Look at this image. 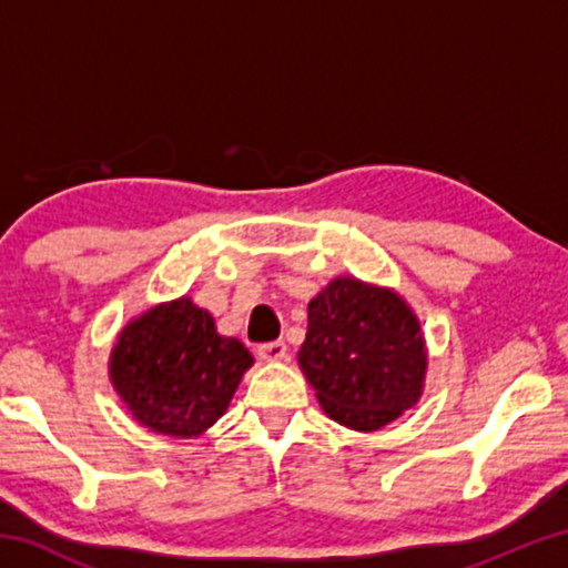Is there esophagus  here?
<instances>
[{
    "label": "esophagus",
    "mask_w": 568,
    "mask_h": 568,
    "mask_svg": "<svg viewBox=\"0 0 568 568\" xmlns=\"http://www.w3.org/2000/svg\"><path fill=\"white\" fill-rule=\"evenodd\" d=\"M257 355H261V361H283L287 355V345L285 341H271V343H263L257 345Z\"/></svg>",
    "instance_id": "34e87169"
}]
</instances>
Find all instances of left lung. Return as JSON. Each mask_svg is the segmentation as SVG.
Instances as JSON below:
<instances>
[{
  "label": "left lung",
  "mask_w": 568,
  "mask_h": 568,
  "mask_svg": "<svg viewBox=\"0 0 568 568\" xmlns=\"http://www.w3.org/2000/svg\"><path fill=\"white\" fill-rule=\"evenodd\" d=\"M297 363L333 420L376 430L420 398L426 348L416 315L396 293L335 277L307 305Z\"/></svg>",
  "instance_id": "left-lung-1"
}]
</instances>
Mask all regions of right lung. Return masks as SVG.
Returning a JSON list of instances; mask_svg holds the SVG:
<instances>
[{"label":"right lung","mask_w":568,"mask_h":568,"mask_svg":"<svg viewBox=\"0 0 568 568\" xmlns=\"http://www.w3.org/2000/svg\"><path fill=\"white\" fill-rule=\"evenodd\" d=\"M250 365L243 343L217 335L210 313L180 297L120 333L110 376L142 426L190 438L223 416Z\"/></svg>","instance_id":"obj_1"}]
</instances>
